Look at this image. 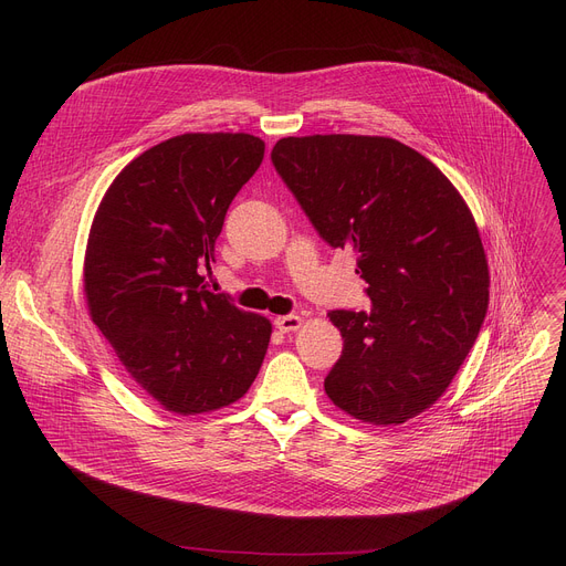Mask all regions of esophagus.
Returning a JSON list of instances; mask_svg holds the SVG:
<instances>
[{"mask_svg": "<svg viewBox=\"0 0 566 566\" xmlns=\"http://www.w3.org/2000/svg\"><path fill=\"white\" fill-rule=\"evenodd\" d=\"M303 323H305V318L298 316V314H289V316H277V318H275V325H277V328H280L282 333H295V331H301Z\"/></svg>", "mask_w": 566, "mask_h": 566, "instance_id": "34e87169", "label": "esophagus"}]
</instances>
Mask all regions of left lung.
Instances as JSON below:
<instances>
[{
  "instance_id": "obj_1",
  "label": "left lung",
  "mask_w": 566,
  "mask_h": 566,
  "mask_svg": "<svg viewBox=\"0 0 566 566\" xmlns=\"http://www.w3.org/2000/svg\"><path fill=\"white\" fill-rule=\"evenodd\" d=\"M273 165L325 243L353 248L369 312H331L342 358L325 395L374 427L418 418L450 388L489 307V263L461 192L378 135L284 137Z\"/></svg>"
}]
</instances>
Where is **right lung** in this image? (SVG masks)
Instances as JSON below:
<instances>
[{
  "label": "right lung",
  "instance_id": "right-lung-1",
  "mask_svg": "<svg viewBox=\"0 0 566 566\" xmlns=\"http://www.w3.org/2000/svg\"><path fill=\"white\" fill-rule=\"evenodd\" d=\"M248 133H186L130 160L103 195L84 252V301L137 388L176 415L241 399L273 323L203 286L227 208L263 160Z\"/></svg>",
  "mask_w": 566,
  "mask_h": 566
}]
</instances>
